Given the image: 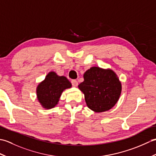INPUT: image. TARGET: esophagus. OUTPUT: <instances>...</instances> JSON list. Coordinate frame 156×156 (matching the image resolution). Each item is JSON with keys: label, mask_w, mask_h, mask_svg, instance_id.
I'll return each mask as SVG.
<instances>
[{"label": "esophagus", "mask_w": 156, "mask_h": 156, "mask_svg": "<svg viewBox=\"0 0 156 156\" xmlns=\"http://www.w3.org/2000/svg\"><path fill=\"white\" fill-rule=\"evenodd\" d=\"M71 82H72V84L73 87H77V86L78 85V81L76 80H72L71 81Z\"/></svg>", "instance_id": "esophagus-1"}]
</instances>
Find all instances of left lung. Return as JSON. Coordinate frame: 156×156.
Returning a JSON list of instances; mask_svg holds the SVG:
<instances>
[{"instance_id": "1", "label": "left lung", "mask_w": 156, "mask_h": 156, "mask_svg": "<svg viewBox=\"0 0 156 156\" xmlns=\"http://www.w3.org/2000/svg\"><path fill=\"white\" fill-rule=\"evenodd\" d=\"M84 79L78 88L89 108L101 112L114 107L120 97L121 84L113 71L92 67L84 73Z\"/></svg>"}]
</instances>
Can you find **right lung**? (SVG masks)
Instances as JSON below:
<instances>
[{"label": "right lung", "mask_w": 156, "mask_h": 156, "mask_svg": "<svg viewBox=\"0 0 156 156\" xmlns=\"http://www.w3.org/2000/svg\"><path fill=\"white\" fill-rule=\"evenodd\" d=\"M71 87V83L65 76H59L51 72L38 85L37 98L44 108H51L58 104L62 92Z\"/></svg>", "instance_id": "right-lung-1"}]
</instances>
